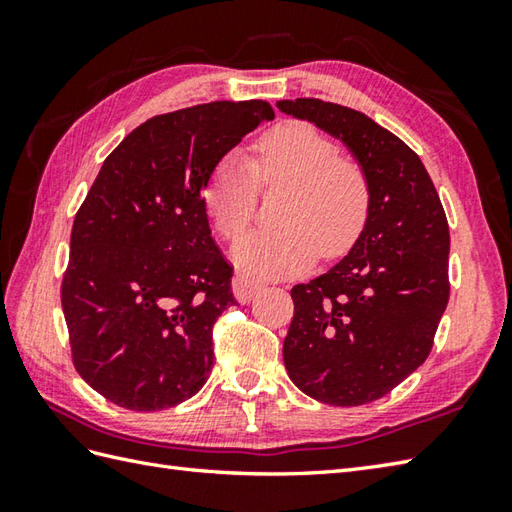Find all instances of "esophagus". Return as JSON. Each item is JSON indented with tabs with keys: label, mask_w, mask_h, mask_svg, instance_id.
<instances>
[{
	"label": "esophagus",
	"mask_w": 512,
	"mask_h": 512,
	"mask_svg": "<svg viewBox=\"0 0 512 512\" xmlns=\"http://www.w3.org/2000/svg\"><path fill=\"white\" fill-rule=\"evenodd\" d=\"M259 290H262V284H259V281H255V279L246 277V275H237L233 279V295L239 303H250L255 299Z\"/></svg>",
	"instance_id": "obj_1"
}]
</instances>
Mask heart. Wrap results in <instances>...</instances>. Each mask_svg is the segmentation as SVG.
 I'll return each mask as SVG.
<instances>
[{
    "label": "heart",
    "instance_id": "obj_1",
    "mask_svg": "<svg viewBox=\"0 0 512 512\" xmlns=\"http://www.w3.org/2000/svg\"><path fill=\"white\" fill-rule=\"evenodd\" d=\"M286 187L279 226L255 231L233 246V262L255 275H292L317 253L341 255L361 233L369 211V180L354 158L336 156L317 127L286 121L255 145V160L233 151L217 162L204 204L220 235L235 239L253 220L257 187Z\"/></svg>",
    "mask_w": 512,
    "mask_h": 512
}]
</instances>
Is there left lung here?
Here are the masks:
<instances>
[{"instance_id": "1", "label": "left lung", "mask_w": 512, "mask_h": 512, "mask_svg": "<svg viewBox=\"0 0 512 512\" xmlns=\"http://www.w3.org/2000/svg\"><path fill=\"white\" fill-rule=\"evenodd\" d=\"M341 140L369 180L363 231L328 273L297 284L284 363L303 394L336 407L389 394L427 361L449 301V224L422 160L363 112L277 101Z\"/></svg>"}]
</instances>
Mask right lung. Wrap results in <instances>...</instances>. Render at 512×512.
<instances>
[{
  "label": "right lung",
  "mask_w": 512,
  "mask_h": 512,
  "mask_svg": "<svg viewBox=\"0 0 512 512\" xmlns=\"http://www.w3.org/2000/svg\"><path fill=\"white\" fill-rule=\"evenodd\" d=\"M273 118L266 101L195 105L149 118L105 158L74 217L61 306L76 372L114 405L176 407L209 378L213 323L235 297L202 193Z\"/></svg>",
  "instance_id": "1"
}]
</instances>
